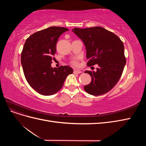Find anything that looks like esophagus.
<instances>
[{"mask_svg":"<svg viewBox=\"0 0 146 146\" xmlns=\"http://www.w3.org/2000/svg\"><path fill=\"white\" fill-rule=\"evenodd\" d=\"M74 73H75V74H80V73H82V71H80V70H74Z\"/></svg>","mask_w":146,"mask_h":146,"instance_id":"34e87169","label":"esophagus"}]
</instances>
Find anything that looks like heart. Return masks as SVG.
I'll return each mask as SVG.
<instances>
[{
	"label": "heart",
	"mask_w": 146,
	"mask_h": 146,
	"mask_svg": "<svg viewBox=\"0 0 146 146\" xmlns=\"http://www.w3.org/2000/svg\"><path fill=\"white\" fill-rule=\"evenodd\" d=\"M70 64H71L72 66H75V67H77L79 65V61L78 59H74L71 60L70 61Z\"/></svg>",
	"instance_id": "heart-1"
}]
</instances>
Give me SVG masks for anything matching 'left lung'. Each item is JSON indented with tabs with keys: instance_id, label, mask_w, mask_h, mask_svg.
I'll use <instances>...</instances> for the list:
<instances>
[{
	"instance_id": "left-lung-1",
	"label": "left lung",
	"mask_w": 146,
	"mask_h": 146,
	"mask_svg": "<svg viewBox=\"0 0 146 146\" xmlns=\"http://www.w3.org/2000/svg\"><path fill=\"white\" fill-rule=\"evenodd\" d=\"M76 33L85 44L87 66H99L96 72L86 70L91 82L84 86L92 96L107 93L120 79L126 63L123 42L117 35L101 27L74 28Z\"/></svg>"
}]
</instances>
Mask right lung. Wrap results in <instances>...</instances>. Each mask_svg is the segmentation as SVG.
Instances as JSON below:
<instances>
[{
  "mask_svg": "<svg viewBox=\"0 0 146 146\" xmlns=\"http://www.w3.org/2000/svg\"><path fill=\"white\" fill-rule=\"evenodd\" d=\"M69 30L50 27L32 34L26 39L21 52V64L27 82L43 96L55 94L63 87L66 77L73 73L68 66L51 67L58 38Z\"/></svg>",
  "mask_w": 146,
  "mask_h": 146,
  "instance_id": "add662e5",
  "label": "right lung"
}]
</instances>
